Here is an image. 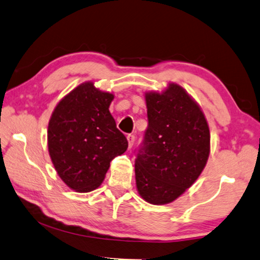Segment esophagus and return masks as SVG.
Segmentation results:
<instances>
[{"label": "esophagus", "instance_id": "esophagus-1", "mask_svg": "<svg viewBox=\"0 0 260 260\" xmlns=\"http://www.w3.org/2000/svg\"><path fill=\"white\" fill-rule=\"evenodd\" d=\"M127 141H128V146H129V148H132V146L134 145V142H135V136L133 134H128V135H127Z\"/></svg>", "mask_w": 260, "mask_h": 260}]
</instances>
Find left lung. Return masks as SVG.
I'll list each match as a JSON object with an SVG mask.
<instances>
[{"mask_svg":"<svg viewBox=\"0 0 260 260\" xmlns=\"http://www.w3.org/2000/svg\"><path fill=\"white\" fill-rule=\"evenodd\" d=\"M148 129L135 160L139 194L167 205L192 186L210 153V132L200 106L181 85L145 92Z\"/></svg>","mask_w":260,"mask_h":260,"instance_id":"8db88e82","label":"left lung"}]
</instances>
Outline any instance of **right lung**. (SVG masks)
<instances>
[{
    "label": "right lung",
    "instance_id": "add662e5",
    "mask_svg": "<svg viewBox=\"0 0 260 260\" xmlns=\"http://www.w3.org/2000/svg\"><path fill=\"white\" fill-rule=\"evenodd\" d=\"M115 95L93 82L79 84L55 106L49 120L48 149L59 177L72 190H95L110 161L128 142L109 111Z\"/></svg>",
    "mask_w": 260,
    "mask_h": 260
}]
</instances>
